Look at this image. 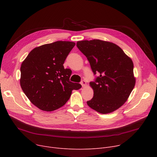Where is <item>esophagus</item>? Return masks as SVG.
Instances as JSON below:
<instances>
[{
	"instance_id": "obj_1",
	"label": "esophagus",
	"mask_w": 157,
	"mask_h": 157,
	"mask_svg": "<svg viewBox=\"0 0 157 157\" xmlns=\"http://www.w3.org/2000/svg\"><path fill=\"white\" fill-rule=\"evenodd\" d=\"M81 84L82 86H83V87L84 88V87H85V86H86V81L83 80V81H82L81 82Z\"/></svg>"
}]
</instances>
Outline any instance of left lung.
I'll use <instances>...</instances> for the list:
<instances>
[{
    "instance_id": "left-lung-1",
    "label": "left lung",
    "mask_w": 157,
    "mask_h": 157,
    "mask_svg": "<svg viewBox=\"0 0 157 157\" xmlns=\"http://www.w3.org/2000/svg\"><path fill=\"white\" fill-rule=\"evenodd\" d=\"M76 46L87 58L94 74H100L90 83L94 97L87 101L88 105L101 114L116 111L127 101L136 84L132 60L109 41L81 40Z\"/></svg>"
}]
</instances>
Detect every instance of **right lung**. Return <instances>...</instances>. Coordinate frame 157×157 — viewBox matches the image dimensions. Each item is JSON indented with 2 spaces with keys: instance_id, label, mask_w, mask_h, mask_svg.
I'll use <instances>...</instances> for the list:
<instances>
[{
  "instance_id": "obj_1",
  "label": "right lung",
  "mask_w": 157,
  "mask_h": 157,
  "mask_svg": "<svg viewBox=\"0 0 157 157\" xmlns=\"http://www.w3.org/2000/svg\"><path fill=\"white\" fill-rule=\"evenodd\" d=\"M75 43L56 41L34 48L20 67L21 89L30 101L40 110L61 108L73 90L81 85L69 81L72 71L63 64Z\"/></svg>"
}]
</instances>
